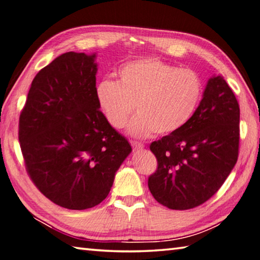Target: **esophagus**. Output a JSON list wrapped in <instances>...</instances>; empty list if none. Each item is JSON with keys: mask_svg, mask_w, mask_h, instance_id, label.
I'll return each mask as SVG.
<instances>
[{"mask_svg": "<svg viewBox=\"0 0 260 260\" xmlns=\"http://www.w3.org/2000/svg\"><path fill=\"white\" fill-rule=\"evenodd\" d=\"M131 144H132V146H133V149H134L135 151L143 150V148H144V144H143V143L136 142V141H131Z\"/></svg>", "mask_w": 260, "mask_h": 260, "instance_id": "34e87169", "label": "esophagus"}]
</instances>
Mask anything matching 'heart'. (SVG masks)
<instances>
[{"instance_id": "1", "label": "heart", "mask_w": 260, "mask_h": 260, "mask_svg": "<svg viewBox=\"0 0 260 260\" xmlns=\"http://www.w3.org/2000/svg\"><path fill=\"white\" fill-rule=\"evenodd\" d=\"M119 81L105 78L95 86L98 105L114 128L127 126L135 138L175 133L190 120L202 95V81L191 69H179L157 58H142L121 66Z\"/></svg>"}]
</instances>
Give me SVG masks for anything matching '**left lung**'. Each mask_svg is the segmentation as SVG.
Here are the masks:
<instances>
[{
    "mask_svg": "<svg viewBox=\"0 0 260 260\" xmlns=\"http://www.w3.org/2000/svg\"><path fill=\"white\" fill-rule=\"evenodd\" d=\"M239 124L237 98L225 79L215 75L190 120L150 145L158 160L157 172L148 181L154 199L175 210L210 199L237 164Z\"/></svg>",
    "mask_w": 260,
    "mask_h": 260,
    "instance_id": "left-lung-1",
    "label": "left lung"
}]
</instances>
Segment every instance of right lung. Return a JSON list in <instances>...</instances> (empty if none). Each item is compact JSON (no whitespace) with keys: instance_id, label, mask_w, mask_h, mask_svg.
I'll return each mask as SVG.
<instances>
[{"instance_id":"add662e5","label":"right lung","mask_w":260,"mask_h":260,"mask_svg":"<svg viewBox=\"0 0 260 260\" xmlns=\"http://www.w3.org/2000/svg\"><path fill=\"white\" fill-rule=\"evenodd\" d=\"M96 53L67 52L35 78L19 118L27 173L55 205L92 208L106 199L132 152L95 98Z\"/></svg>"}]
</instances>
